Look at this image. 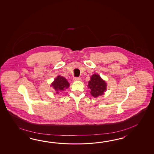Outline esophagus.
Listing matches in <instances>:
<instances>
[{"label": "esophagus", "instance_id": "1", "mask_svg": "<svg viewBox=\"0 0 154 154\" xmlns=\"http://www.w3.org/2000/svg\"><path fill=\"white\" fill-rule=\"evenodd\" d=\"M81 78H77V77H75V78H73V80L74 81H81Z\"/></svg>", "mask_w": 154, "mask_h": 154}]
</instances>
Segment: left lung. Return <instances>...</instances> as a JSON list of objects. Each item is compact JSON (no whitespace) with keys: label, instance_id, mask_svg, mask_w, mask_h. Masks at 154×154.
<instances>
[{"label":"left lung","instance_id":"left-lung-1","mask_svg":"<svg viewBox=\"0 0 154 154\" xmlns=\"http://www.w3.org/2000/svg\"><path fill=\"white\" fill-rule=\"evenodd\" d=\"M88 88L90 94L94 97L102 95L106 90L107 84L98 74H93L88 82Z\"/></svg>","mask_w":154,"mask_h":154}]
</instances>
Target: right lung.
Here are the masks:
<instances>
[{
	"label": "right lung",
	"mask_w": 154,
	"mask_h": 154,
	"mask_svg": "<svg viewBox=\"0 0 154 154\" xmlns=\"http://www.w3.org/2000/svg\"><path fill=\"white\" fill-rule=\"evenodd\" d=\"M69 85L70 84L66 79L60 75L58 76L51 84V86L54 89L56 94H59L60 92L68 88Z\"/></svg>",
	"instance_id": "obj_1"
}]
</instances>
